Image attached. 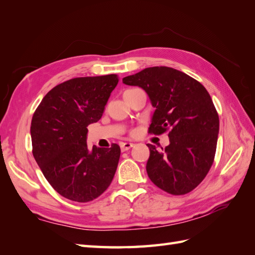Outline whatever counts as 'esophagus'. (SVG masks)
<instances>
[{
	"label": "esophagus",
	"mask_w": 255,
	"mask_h": 255,
	"mask_svg": "<svg viewBox=\"0 0 255 255\" xmlns=\"http://www.w3.org/2000/svg\"><path fill=\"white\" fill-rule=\"evenodd\" d=\"M133 146H134L133 143H121V144H120V147H121V150H122V151H127V150H128L129 148H132Z\"/></svg>",
	"instance_id": "esophagus-1"
}]
</instances>
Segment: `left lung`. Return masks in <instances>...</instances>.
<instances>
[{"mask_svg":"<svg viewBox=\"0 0 255 255\" xmlns=\"http://www.w3.org/2000/svg\"><path fill=\"white\" fill-rule=\"evenodd\" d=\"M122 82L138 86L155 108L149 133L169 129L162 151L147 144L146 171L151 182L173 195L191 192L211 169L219 132V118L206 88L185 73L167 66L147 67Z\"/></svg>","mask_w":255,"mask_h":255,"instance_id":"1","label":"left lung"}]
</instances>
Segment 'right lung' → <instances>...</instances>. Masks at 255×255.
I'll list each match as a JSON object with an SVG mask.
<instances>
[{"label":"right lung","instance_id":"add662e5","mask_svg":"<svg viewBox=\"0 0 255 255\" xmlns=\"http://www.w3.org/2000/svg\"><path fill=\"white\" fill-rule=\"evenodd\" d=\"M119 77H76L44 96L32 116V155L44 178L62 196L85 203L108 189L120 147L87 146V127L100 120Z\"/></svg>","mask_w":255,"mask_h":255}]
</instances>
